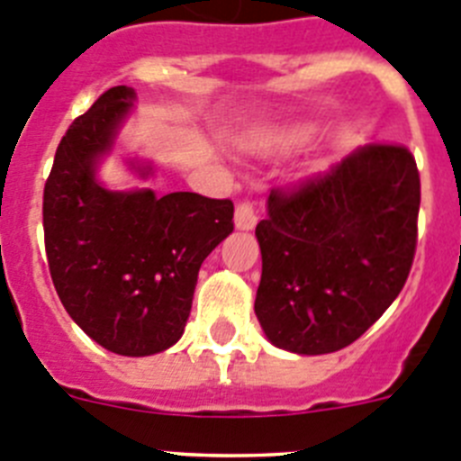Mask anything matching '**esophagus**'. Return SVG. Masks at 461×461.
Masks as SVG:
<instances>
[{"label":"esophagus","instance_id":"1","mask_svg":"<svg viewBox=\"0 0 461 461\" xmlns=\"http://www.w3.org/2000/svg\"><path fill=\"white\" fill-rule=\"evenodd\" d=\"M234 225H236V230H240V231L255 230L257 213H255V206H252L250 202L243 200V202H239V204H236Z\"/></svg>","mask_w":461,"mask_h":461}]
</instances>
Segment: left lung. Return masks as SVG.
I'll list each match as a JSON object with an SVG mask.
<instances>
[{
  "mask_svg": "<svg viewBox=\"0 0 461 461\" xmlns=\"http://www.w3.org/2000/svg\"><path fill=\"white\" fill-rule=\"evenodd\" d=\"M420 176L411 151L367 144L326 174L271 190L255 236V314L277 349L349 347L388 310L411 271Z\"/></svg>",
  "mask_w": 461,
  "mask_h": 461,
  "instance_id": "obj_1",
  "label": "left lung"
}]
</instances>
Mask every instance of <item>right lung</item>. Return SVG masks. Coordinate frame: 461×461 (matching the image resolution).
<instances>
[{
  "mask_svg": "<svg viewBox=\"0 0 461 461\" xmlns=\"http://www.w3.org/2000/svg\"><path fill=\"white\" fill-rule=\"evenodd\" d=\"M135 89L112 86L70 123L43 193L50 276L70 319L119 356H151L184 335L202 261L234 231V204L197 193L110 190L98 165L114 149ZM140 179L153 165L128 160Z\"/></svg>",
  "mask_w": 461,
  "mask_h": 461,
  "instance_id": "add662e5",
  "label": "right lung"
}]
</instances>
